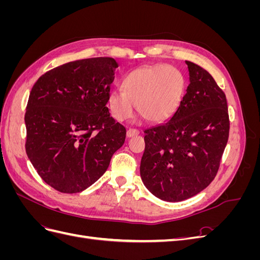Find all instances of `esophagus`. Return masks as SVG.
<instances>
[{
    "label": "esophagus",
    "instance_id": "obj_1",
    "mask_svg": "<svg viewBox=\"0 0 260 260\" xmlns=\"http://www.w3.org/2000/svg\"><path fill=\"white\" fill-rule=\"evenodd\" d=\"M139 130H137V129H128L127 130V137L128 138H132V137H136V136H138L139 135Z\"/></svg>",
    "mask_w": 260,
    "mask_h": 260
}]
</instances>
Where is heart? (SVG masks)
I'll use <instances>...</instances> for the list:
<instances>
[{
  "label": "heart",
  "mask_w": 260,
  "mask_h": 260,
  "mask_svg": "<svg viewBox=\"0 0 260 260\" xmlns=\"http://www.w3.org/2000/svg\"><path fill=\"white\" fill-rule=\"evenodd\" d=\"M123 89H114L108 95L112 115L124 121L138 113L148 122H162L177 111L184 93V78L169 65L144 66L123 78Z\"/></svg>",
  "instance_id": "heart-1"
}]
</instances>
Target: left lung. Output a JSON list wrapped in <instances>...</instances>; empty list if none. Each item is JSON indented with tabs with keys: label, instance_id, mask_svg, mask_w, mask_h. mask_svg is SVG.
Wrapping results in <instances>:
<instances>
[{
	"label": "left lung",
	"instance_id": "left-lung-1",
	"mask_svg": "<svg viewBox=\"0 0 260 260\" xmlns=\"http://www.w3.org/2000/svg\"><path fill=\"white\" fill-rule=\"evenodd\" d=\"M185 62L190 84L178 109L168 121L144 131L141 178L166 202L190 199L211 183L229 138L224 92L207 70Z\"/></svg>",
	"mask_w": 260,
	"mask_h": 260
}]
</instances>
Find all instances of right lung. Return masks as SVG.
<instances>
[{"instance_id": "right-lung-1", "label": "right lung", "mask_w": 260, "mask_h": 260, "mask_svg": "<svg viewBox=\"0 0 260 260\" xmlns=\"http://www.w3.org/2000/svg\"><path fill=\"white\" fill-rule=\"evenodd\" d=\"M118 62L94 57L67 62L39 78L26 108V153L55 190L79 193L107 170L125 128L106 104Z\"/></svg>"}]
</instances>
